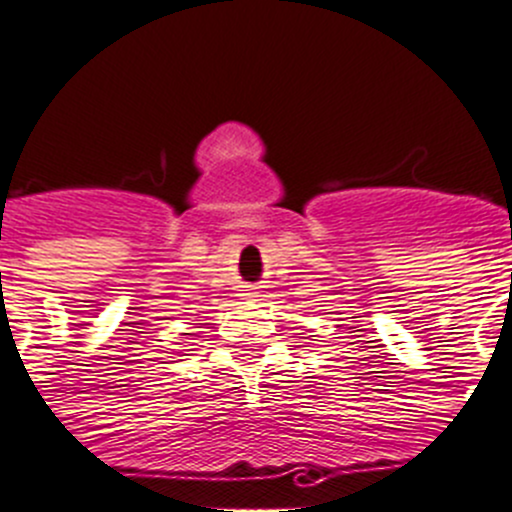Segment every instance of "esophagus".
Returning <instances> with one entry per match:
<instances>
[{
    "label": "esophagus",
    "mask_w": 512,
    "mask_h": 512,
    "mask_svg": "<svg viewBox=\"0 0 512 512\" xmlns=\"http://www.w3.org/2000/svg\"><path fill=\"white\" fill-rule=\"evenodd\" d=\"M243 292H248V294H253V289H243Z\"/></svg>",
    "instance_id": "obj_1"
}]
</instances>
